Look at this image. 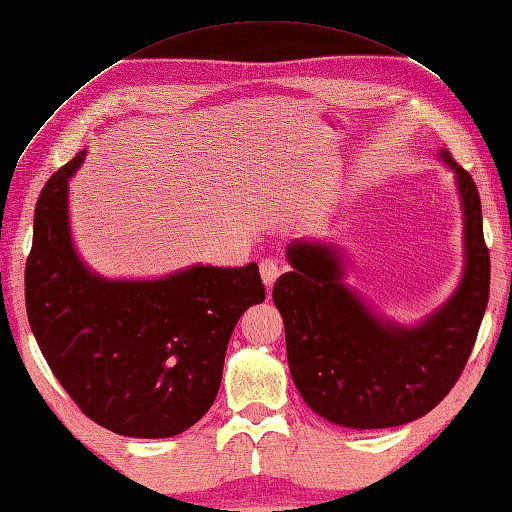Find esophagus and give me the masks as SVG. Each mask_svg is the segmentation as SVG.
Returning a JSON list of instances; mask_svg holds the SVG:
<instances>
[{"label":"esophagus","mask_w":512,"mask_h":512,"mask_svg":"<svg viewBox=\"0 0 512 512\" xmlns=\"http://www.w3.org/2000/svg\"><path fill=\"white\" fill-rule=\"evenodd\" d=\"M259 273H262V277H264V284L270 288L275 284V279L279 277L281 268L275 259H262V262H259Z\"/></svg>","instance_id":"esophagus-1"}]
</instances>
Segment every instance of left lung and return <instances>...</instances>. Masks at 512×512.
<instances>
[{"instance_id":"8db88e82","label":"left lung","mask_w":512,"mask_h":512,"mask_svg":"<svg viewBox=\"0 0 512 512\" xmlns=\"http://www.w3.org/2000/svg\"><path fill=\"white\" fill-rule=\"evenodd\" d=\"M455 171L464 211L466 268L460 288L416 325L387 323L341 284L334 246L290 244V273L273 286L284 317L290 374L325 420L352 429H387L418 420L462 376L480 332L491 288L482 202L471 173L440 151Z\"/></svg>"}]
</instances>
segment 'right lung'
Returning a JSON list of instances; mask_svg holds the SVG:
<instances>
[{"mask_svg": "<svg viewBox=\"0 0 512 512\" xmlns=\"http://www.w3.org/2000/svg\"><path fill=\"white\" fill-rule=\"evenodd\" d=\"M83 156L54 173L37 200L26 262L32 334L90 420L132 438L178 436L213 405L228 339L266 288L257 264L193 266L156 281L92 275L68 226V178Z\"/></svg>", "mask_w": 512, "mask_h": 512, "instance_id": "right-lung-1", "label": "right lung"}]
</instances>
